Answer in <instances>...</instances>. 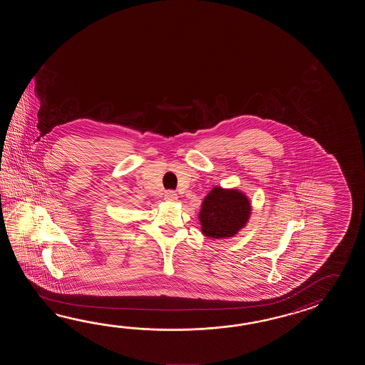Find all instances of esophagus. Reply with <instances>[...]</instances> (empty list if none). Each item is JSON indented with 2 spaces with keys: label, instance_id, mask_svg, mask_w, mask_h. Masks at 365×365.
Wrapping results in <instances>:
<instances>
[{
  "label": "esophagus",
  "instance_id": "obj_1",
  "mask_svg": "<svg viewBox=\"0 0 365 365\" xmlns=\"http://www.w3.org/2000/svg\"><path fill=\"white\" fill-rule=\"evenodd\" d=\"M164 200L165 201H176L178 200V194L175 193L173 190H167L164 194Z\"/></svg>",
  "mask_w": 365,
  "mask_h": 365
}]
</instances>
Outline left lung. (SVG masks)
<instances>
[{"label":"left lung","mask_w":365,"mask_h":365,"mask_svg":"<svg viewBox=\"0 0 365 365\" xmlns=\"http://www.w3.org/2000/svg\"><path fill=\"white\" fill-rule=\"evenodd\" d=\"M249 214L250 205L244 194L214 187L202 203V232L214 239L231 237L245 225Z\"/></svg>","instance_id":"left-lung-1"}]
</instances>
